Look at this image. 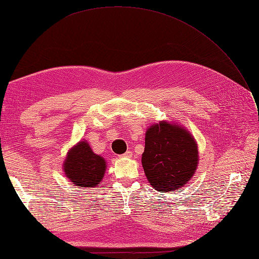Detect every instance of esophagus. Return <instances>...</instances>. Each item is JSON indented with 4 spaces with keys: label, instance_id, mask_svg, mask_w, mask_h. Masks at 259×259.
I'll return each mask as SVG.
<instances>
[{
    "label": "esophagus",
    "instance_id": "34e87169",
    "mask_svg": "<svg viewBox=\"0 0 259 259\" xmlns=\"http://www.w3.org/2000/svg\"><path fill=\"white\" fill-rule=\"evenodd\" d=\"M132 155H133V154H132V151H126V153H124L121 157H125V158H131V157H132Z\"/></svg>",
    "mask_w": 259,
    "mask_h": 259
}]
</instances>
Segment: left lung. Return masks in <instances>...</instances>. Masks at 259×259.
<instances>
[{
	"label": "left lung",
	"mask_w": 259,
	"mask_h": 259,
	"mask_svg": "<svg viewBox=\"0 0 259 259\" xmlns=\"http://www.w3.org/2000/svg\"><path fill=\"white\" fill-rule=\"evenodd\" d=\"M198 161L197 142L180 125L160 121L146 131L142 165L155 190L170 192L185 186L197 170Z\"/></svg>",
	"instance_id": "obj_1"
}]
</instances>
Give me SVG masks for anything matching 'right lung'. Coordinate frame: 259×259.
Here are the masks:
<instances>
[{
	"mask_svg": "<svg viewBox=\"0 0 259 259\" xmlns=\"http://www.w3.org/2000/svg\"><path fill=\"white\" fill-rule=\"evenodd\" d=\"M106 162L103 157L93 153L87 141H80L69 149L64 162V171L78 188H93L103 179Z\"/></svg>",
	"mask_w": 259,
	"mask_h": 259,
	"instance_id": "1",
	"label": "right lung"
}]
</instances>
